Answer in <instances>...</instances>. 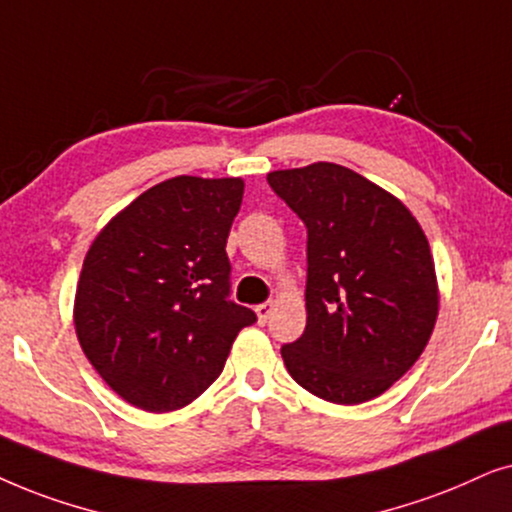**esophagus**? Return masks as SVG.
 I'll use <instances>...</instances> for the list:
<instances>
[{"instance_id": "esophagus-1", "label": "esophagus", "mask_w": 512, "mask_h": 512, "mask_svg": "<svg viewBox=\"0 0 512 512\" xmlns=\"http://www.w3.org/2000/svg\"><path fill=\"white\" fill-rule=\"evenodd\" d=\"M271 311H274V304L271 302H264V304H257L255 306V313H257V320H260V323L264 325L269 320V316H271Z\"/></svg>"}]
</instances>
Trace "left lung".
<instances>
[{"mask_svg":"<svg viewBox=\"0 0 512 512\" xmlns=\"http://www.w3.org/2000/svg\"><path fill=\"white\" fill-rule=\"evenodd\" d=\"M269 185L306 224V327L281 349L290 377L335 405L388 391L438 320L431 245L403 201L339 163L274 170Z\"/></svg>","mask_w":512,"mask_h":512,"instance_id":"1","label":"left lung"}]
</instances>
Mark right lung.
I'll return each instance as SVG.
<instances>
[{"label":"right lung","instance_id":"1","mask_svg":"<svg viewBox=\"0 0 512 512\" xmlns=\"http://www.w3.org/2000/svg\"><path fill=\"white\" fill-rule=\"evenodd\" d=\"M241 177L159 182L93 238L74 295V330L95 372L126 403L173 412L220 377L255 313L227 299V236Z\"/></svg>","mask_w":512,"mask_h":512}]
</instances>
